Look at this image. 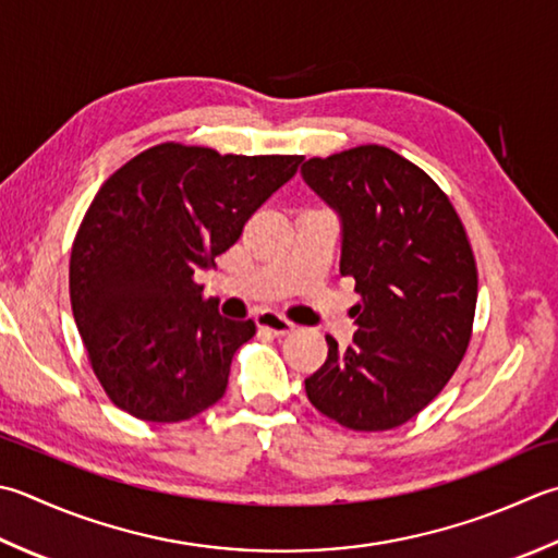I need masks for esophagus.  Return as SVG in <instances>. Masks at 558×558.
Listing matches in <instances>:
<instances>
[{
  "label": "esophagus",
  "instance_id": "obj_1",
  "mask_svg": "<svg viewBox=\"0 0 558 558\" xmlns=\"http://www.w3.org/2000/svg\"><path fill=\"white\" fill-rule=\"evenodd\" d=\"M256 324H258L260 331H268L272 336H288V333L294 331V324L288 322V319H282V316L276 314V312H260L256 316Z\"/></svg>",
  "mask_w": 558,
  "mask_h": 558
}]
</instances>
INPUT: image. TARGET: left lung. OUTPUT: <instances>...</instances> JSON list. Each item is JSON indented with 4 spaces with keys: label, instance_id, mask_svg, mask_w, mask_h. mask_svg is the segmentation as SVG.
Returning <instances> with one entry per match:
<instances>
[{
    "label": "left lung",
    "instance_id": "1",
    "mask_svg": "<svg viewBox=\"0 0 558 558\" xmlns=\"http://www.w3.org/2000/svg\"><path fill=\"white\" fill-rule=\"evenodd\" d=\"M310 189L341 217V276L355 278L357 331L304 379L324 416L389 430L440 395L472 338L478 276L450 198L428 173L381 145L302 163Z\"/></svg>",
    "mask_w": 558,
    "mask_h": 558
}]
</instances>
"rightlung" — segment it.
Returning <instances> with one entry per match:
<instances>
[{"label": "right lung", "instance_id": "right-lung-1", "mask_svg": "<svg viewBox=\"0 0 558 558\" xmlns=\"http://www.w3.org/2000/svg\"><path fill=\"white\" fill-rule=\"evenodd\" d=\"M300 163V155L163 142L98 189L72 244L70 300L94 375L118 409L179 423L225 397L232 357L256 324L217 312L195 270L215 266Z\"/></svg>", "mask_w": 558, "mask_h": 558}]
</instances>
